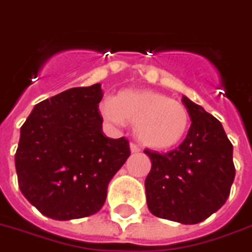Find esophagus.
<instances>
[{"mask_svg":"<svg viewBox=\"0 0 252 252\" xmlns=\"http://www.w3.org/2000/svg\"><path fill=\"white\" fill-rule=\"evenodd\" d=\"M130 151H131V153H139L141 149H139L135 143H130Z\"/></svg>","mask_w":252,"mask_h":252,"instance_id":"esophagus-1","label":"esophagus"}]
</instances>
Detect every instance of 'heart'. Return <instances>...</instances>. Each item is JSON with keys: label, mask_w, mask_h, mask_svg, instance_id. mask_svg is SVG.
<instances>
[{"label": "heart", "mask_w": 252, "mask_h": 252, "mask_svg": "<svg viewBox=\"0 0 252 252\" xmlns=\"http://www.w3.org/2000/svg\"><path fill=\"white\" fill-rule=\"evenodd\" d=\"M106 121L134 124V135L143 146L167 150L178 146L190 127V114L181 102L150 89H126L101 103Z\"/></svg>", "instance_id": "obj_1"}]
</instances>
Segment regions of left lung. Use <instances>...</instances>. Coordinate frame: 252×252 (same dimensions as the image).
I'll return each instance as SVG.
<instances>
[{"label":"left lung","instance_id":"8db88e82","mask_svg":"<svg viewBox=\"0 0 252 252\" xmlns=\"http://www.w3.org/2000/svg\"><path fill=\"white\" fill-rule=\"evenodd\" d=\"M182 102L191 119L186 139L166 154L145 150L151 160L145 187L153 215L195 224L226 203L235 167L222 124L186 95Z\"/></svg>","mask_w":252,"mask_h":252}]
</instances>
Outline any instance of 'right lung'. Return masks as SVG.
Wrapping results in <instances>:
<instances>
[{
    "label": "right lung",
    "instance_id": "1",
    "mask_svg": "<svg viewBox=\"0 0 252 252\" xmlns=\"http://www.w3.org/2000/svg\"><path fill=\"white\" fill-rule=\"evenodd\" d=\"M101 83L73 88L34 106L21 127L16 153L18 186L47 218L90 217L130 157L128 141L102 133Z\"/></svg>",
    "mask_w": 252,
    "mask_h": 252
}]
</instances>
